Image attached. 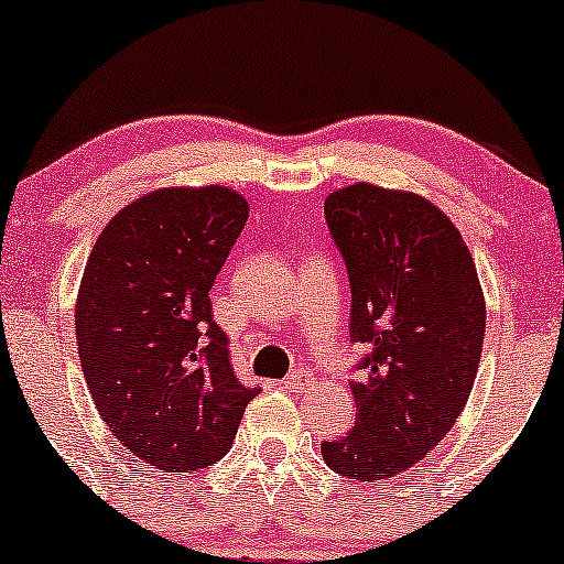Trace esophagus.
<instances>
[{
  "label": "esophagus",
  "instance_id": "34e87169",
  "mask_svg": "<svg viewBox=\"0 0 564 564\" xmlns=\"http://www.w3.org/2000/svg\"><path fill=\"white\" fill-rule=\"evenodd\" d=\"M282 387L288 392H304V390H308V387H312V371H306V368H295V371L282 381Z\"/></svg>",
  "mask_w": 564,
  "mask_h": 564
}]
</instances>
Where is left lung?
Masks as SVG:
<instances>
[{"label": "left lung", "mask_w": 564, "mask_h": 564, "mask_svg": "<svg viewBox=\"0 0 564 564\" xmlns=\"http://www.w3.org/2000/svg\"><path fill=\"white\" fill-rule=\"evenodd\" d=\"M325 223L352 290L349 338L368 352L349 381L355 425L323 441V457L336 474L381 481L425 459L463 414L487 308L463 236L422 196L344 187L325 198Z\"/></svg>", "instance_id": "obj_1"}]
</instances>
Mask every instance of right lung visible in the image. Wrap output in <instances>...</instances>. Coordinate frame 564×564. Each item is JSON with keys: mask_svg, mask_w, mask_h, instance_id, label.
<instances>
[{"mask_svg": "<svg viewBox=\"0 0 564 564\" xmlns=\"http://www.w3.org/2000/svg\"><path fill=\"white\" fill-rule=\"evenodd\" d=\"M228 187L137 198L96 239L75 308L77 355L115 438L163 474H193L234 444L258 387L236 379L209 290L245 231Z\"/></svg>", "mask_w": 564, "mask_h": 564, "instance_id": "obj_1", "label": "right lung"}]
</instances>
